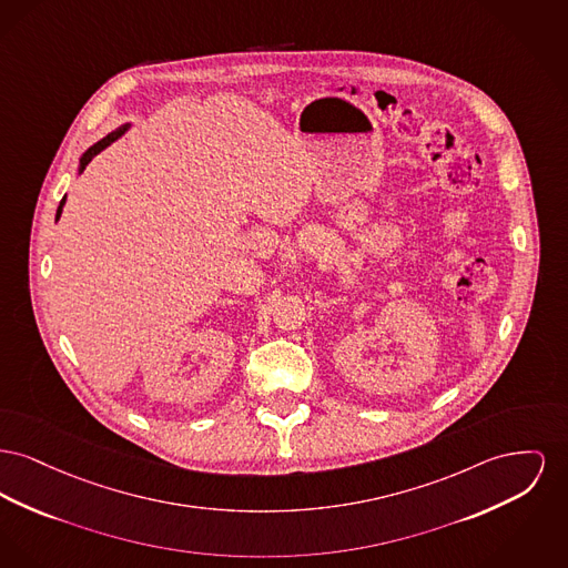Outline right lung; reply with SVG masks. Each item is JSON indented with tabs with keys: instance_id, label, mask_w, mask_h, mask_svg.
<instances>
[{
	"instance_id": "obj_1",
	"label": "right lung",
	"mask_w": 568,
	"mask_h": 568,
	"mask_svg": "<svg viewBox=\"0 0 568 568\" xmlns=\"http://www.w3.org/2000/svg\"><path fill=\"white\" fill-rule=\"evenodd\" d=\"M126 129H129V126H122V129H118V131H113V133L106 134V136H104V139H101L99 143H94V145H92V148H90V150H88V152H85V154L81 156V168L79 169L83 171V169L88 168V165H90V161H92V159H94V156H97L99 152H102V150H104L106 145H111V143H113V141H115V139H118L120 134H124V131H126ZM64 201L67 200L60 201V207H58V216H55V219H60Z\"/></svg>"
}]
</instances>
